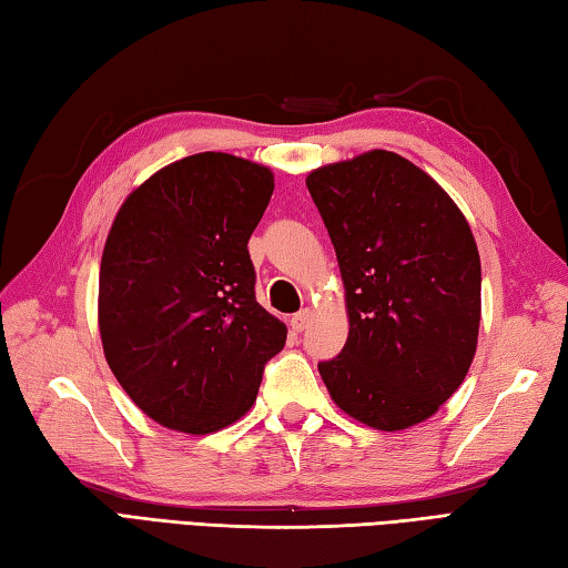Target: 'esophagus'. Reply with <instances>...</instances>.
<instances>
[{"instance_id":"1","label":"esophagus","mask_w":568,"mask_h":568,"mask_svg":"<svg viewBox=\"0 0 568 568\" xmlns=\"http://www.w3.org/2000/svg\"><path fill=\"white\" fill-rule=\"evenodd\" d=\"M308 321H311V311L304 308V311H298V314H294L292 321H288V323H292V331L301 333V331H304V328L308 326Z\"/></svg>"}]
</instances>
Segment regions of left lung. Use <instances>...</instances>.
Here are the masks:
<instances>
[{"label":"left lung","instance_id":"8db88e82","mask_svg":"<svg viewBox=\"0 0 568 568\" xmlns=\"http://www.w3.org/2000/svg\"><path fill=\"white\" fill-rule=\"evenodd\" d=\"M345 284L351 333L318 363L333 402L379 432L419 424L466 379L480 326V257L446 191L399 154L308 173Z\"/></svg>","mask_w":568,"mask_h":568}]
</instances>
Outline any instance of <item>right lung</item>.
I'll use <instances>...</instances> for the list:
<instances>
[{
  "label": "right lung",
  "mask_w": 568,
  "mask_h": 568,
  "mask_svg": "<svg viewBox=\"0 0 568 568\" xmlns=\"http://www.w3.org/2000/svg\"><path fill=\"white\" fill-rule=\"evenodd\" d=\"M272 171L203 152L156 171L120 207L100 264L108 365L154 422L211 434L245 414L286 326L254 296L247 242Z\"/></svg>",
  "instance_id": "obj_1"
}]
</instances>
